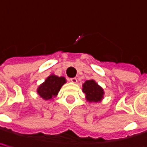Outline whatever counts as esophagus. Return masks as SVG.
<instances>
[{
    "label": "esophagus",
    "mask_w": 147,
    "mask_h": 147,
    "mask_svg": "<svg viewBox=\"0 0 147 147\" xmlns=\"http://www.w3.org/2000/svg\"><path fill=\"white\" fill-rule=\"evenodd\" d=\"M70 81L72 82V83H76L77 82V79L76 78V77H73V78H71L70 79Z\"/></svg>",
    "instance_id": "1"
}]
</instances>
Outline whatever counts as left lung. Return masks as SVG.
<instances>
[{
	"instance_id": "obj_1",
	"label": "left lung",
	"mask_w": 147,
	"mask_h": 147,
	"mask_svg": "<svg viewBox=\"0 0 147 147\" xmlns=\"http://www.w3.org/2000/svg\"><path fill=\"white\" fill-rule=\"evenodd\" d=\"M82 92L85 99L89 103L101 102L104 99L105 91L94 80H88L82 84Z\"/></svg>"
}]
</instances>
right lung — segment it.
I'll return each instance as SVG.
<instances>
[{"mask_svg":"<svg viewBox=\"0 0 147 147\" xmlns=\"http://www.w3.org/2000/svg\"><path fill=\"white\" fill-rule=\"evenodd\" d=\"M65 83V77L51 74L46 78V80L41 85H39L36 92L38 95L44 100H52L58 95L60 88Z\"/></svg>","mask_w":147,"mask_h":147,"instance_id":"right-lung-1","label":"right lung"}]
</instances>
